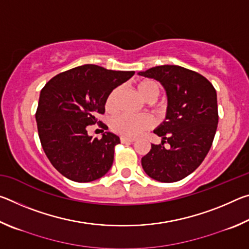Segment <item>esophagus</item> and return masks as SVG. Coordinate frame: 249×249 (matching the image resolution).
<instances>
[{
  "mask_svg": "<svg viewBox=\"0 0 249 249\" xmlns=\"http://www.w3.org/2000/svg\"><path fill=\"white\" fill-rule=\"evenodd\" d=\"M135 140L132 137H126V136H121V142L126 144V142H133Z\"/></svg>",
  "mask_w": 249,
  "mask_h": 249,
  "instance_id": "1",
  "label": "esophagus"
}]
</instances>
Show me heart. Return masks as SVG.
Instances as JSON below:
<instances>
[{"mask_svg": "<svg viewBox=\"0 0 249 249\" xmlns=\"http://www.w3.org/2000/svg\"><path fill=\"white\" fill-rule=\"evenodd\" d=\"M137 91L148 102L157 100L160 93L158 84L155 81H150V80H145V81L138 84ZM117 94H119V89H114L107 95V100H105V108L107 111L114 109ZM151 125H153V120L148 115L121 114L116 116L112 122V127L115 132L128 137L137 136L142 130L149 128Z\"/></svg>", "mask_w": 249, "mask_h": 249, "instance_id": "1", "label": "heart"}]
</instances>
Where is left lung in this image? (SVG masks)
Returning <instances> with one entry per match:
<instances>
[{"instance_id":"1","label":"left lung","mask_w":249,"mask_h":249,"mask_svg":"<svg viewBox=\"0 0 249 249\" xmlns=\"http://www.w3.org/2000/svg\"><path fill=\"white\" fill-rule=\"evenodd\" d=\"M137 74L158 81L167 94L166 117L154 129L161 144H151L142 158V169L160 182L182 180L201 165L212 146L218 123L216 91L203 75L176 65ZM166 141L169 149L163 146Z\"/></svg>"}]
</instances>
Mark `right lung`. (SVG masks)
I'll return each instance as SVG.
<instances>
[{"label":"right lung","instance_id":"obj_1","mask_svg":"<svg viewBox=\"0 0 249 249\" xmlns=\"http://www.w3.org/2000/svg\"><path fill=\"white\" fill-rule=\"evenodd\" d=\"M134 73L83 65L57 74L40 91L36 112L39 140L49 161L66 178L90 182L111 169L120 137L105 132L99 140L89 136L87 128L96 123V114L104 113L111 91Z\"/></svg>","mask_w":249,"mask_h":249}]
</instances>
